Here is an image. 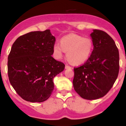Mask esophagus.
I'll return each mask as SVG.
<instances>
[{"mask_svg":"<svg viewBox=\"0 0 126 126\" xmlns=\"http://www.w3.org/2000/svg\"><path fill=\"white\" fill-rule=\"evenodd\" d=\"M65 69H72V67H70V66H68V65H66V66H65Z\"/></svg>","mask_w":126,"mask_h":126,"instance_id":"34e87169","label":"esophagus"}]
</instances>
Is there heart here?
Here are the masks:
<instances>
[{
    "instance_id": "1",
    "label": "heart",
    "mask_w": 126,
    "mask_h": 126,
    "mask_svg": "<svg viewBox=\"0 0 126 126\" xmlns=\"http://www.w3.org/2000/svg\"><path fill=\"white\" fill-rule=\"evenodd\" d=\"M60 44L55 43L53 51L55 57L61 59L66 53L69 62L75 65L85 63L90 57L93 48L92 40L75 34H68L60 40Z\"/></svg>"
}]
</instances>
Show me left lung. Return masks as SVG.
Segmentation results:
<instances>
[{
	"mask_svg": "<svg viewBox=\"0 0 126 126\" xmlns=\"http://www.w3.org/2000/svg\"><path fill=\"white\" fill-rule=\"evenodd\" d=\"M90 35L94 50L85 63L74 68L73 85L82 98L92 100L103 97L113 86L119 72V53L105 32L94 30Z\"/></svg>",
	"mask_w": 126,
	"mask_h": 126,
	"instance_id": "8db88e82",
	"label": "left lung"
}]
</instances>
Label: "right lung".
<instances>
[{"mask_svg": "<svg viewBox=\"0 0 126 126\" xmlns=\"http://www.w3.org/2000/svg\"><path fill=\"white\" fill-rule=\"evenodd\" d=\"M56 38L50 30L34 31L20 36L8 56L10 83L22 99L42 102L54 89L53 79L65 65L52 57Z\"/></svg>", "mask_w": 126, "mask_h": 126, "instance_id": "add662e5", "label": "right lung"}]
</instances>
